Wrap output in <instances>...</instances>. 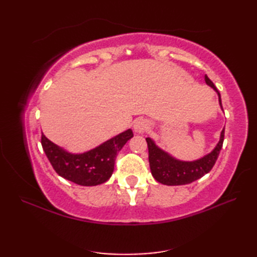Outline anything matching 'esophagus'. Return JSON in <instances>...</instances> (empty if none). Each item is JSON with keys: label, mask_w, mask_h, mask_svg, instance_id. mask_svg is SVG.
I'll return each instance as SVG.
<instances>
[{"label": "esophagus", "mask_w": 257, "mask_h": 257, "mask_svg": "<svg viewBox=\"0 0 257 257\" xmlns=\"http://www.w3.org/2000/svg\"><path fill=\"white\" fill-rule=\"evenodd\" d=\"M149 128V122L148 120H146L144 118H139L135 121L134 123V130L138 134H143L147 132V129Z\"/></svg>", "instance_id": "obj_1"}]
</instances>
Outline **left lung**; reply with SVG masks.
Wrapping results in <instances>:
<instances>
[{"label":"left lung","instance_id":"left-lung-1","mask_svg":"<svg viewBox=\"0 0 257 257\" xmlns=\"http://www.w3.org/2000/svg\"><path fill=\"white\" fill-rule=\"evenodd\" d=\"M205 83L210 85L217 92L220 105L222 107L220 92L206 75ZM146 141L147 145H148L150 170L154 178L158 182L166 185H182L195 181V180L205 176L206 173H209L212 170L213 166L215 165L217 160V157L220 155L223 141H224V129L221 133L219 144L216 145L215 149L211 154L204 156L199 160L191 162L179 161L174 159L170 155H168L167 152L161 150L159 147H157L150 138H146Z\"/></svg>","mask_w":257,"mask_h":257}]
</instances>
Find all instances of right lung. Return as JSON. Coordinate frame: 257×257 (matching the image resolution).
<instances>
[{
	"label": "right lung",
	"mask_w": 257,
	"mask_h": 257,
	"mask_svg": "<svg viewBox=\"0 0 257 257\" xmlns=\"http://www.w3.org/2000/svg\"><path fill=\"white\" fill-rule=\"evenodd\" d=\"M133 137V130L128 129L97 148L80 155L68 154L48 140L43 133L41 143L58 176L76 184L91 187L106 182L111 177L118 152Z\"/></svg>",
	"instance_id": "1"
}]
</instances>
